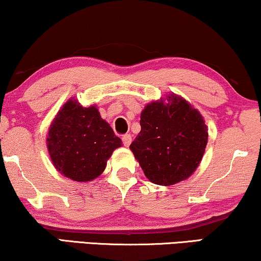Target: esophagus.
I'll return each mask as SVG.
<instances>
[{
	"mask_svg": "<svg viewBox=\"0 0 261 261\" xmlns=\"http://www.w3.org/2000/svg\"><path fill=\"white\" fill-rule=\"evenodd\" d=\"M122 141H123V145L126 146V147H128V146H129L130 142H132V135L130 134H124L122 137Z\"/></svg>",
	"mask_w": 261,
	"mask_h": 261,
	"instance_id": "esophagus-1",
	"label": "esophagus"
}]
</instances>
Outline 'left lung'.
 <instances>
[{
	"mask_svg": "<svg viewBox=\"0 0 261 261\" xmlns=\"http://www.w3.org/2000/svg\"><path fill=\"white\" fill-rule=\"evenodd\" d=\"M141 130L129 148L153 184L170 185L188 179L197 169L208 144L204 117L181 96L145 106Z\"/></svg>",
	"mask_w": 261,
	"mask_h": 261,
	"instance_id": "1",
	"label": "left lung"
}]
</instances>
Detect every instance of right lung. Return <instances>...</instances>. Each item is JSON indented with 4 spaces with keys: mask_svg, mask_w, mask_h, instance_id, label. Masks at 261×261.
Returning a JSON list of instances; mask_svg holds the SVG:
<instances>
[{
    "mask_svg": "<svg viewBox=\"0 0 261 261\" xmlns=\"http://www.w3.org/2000/svg\"><path fill=\"white\" fill-rule=\"evenodd\" d=\"M53 166L71 180L87 183L101 176L122 141L99 115L97 106L70 98L52 120L46 135Z\"/></svg>",
    "mask_w": 261,
    "mask_h": 261,
    "instance_id": "obj_1",
    "label": "right lung"
}]
</instances>
